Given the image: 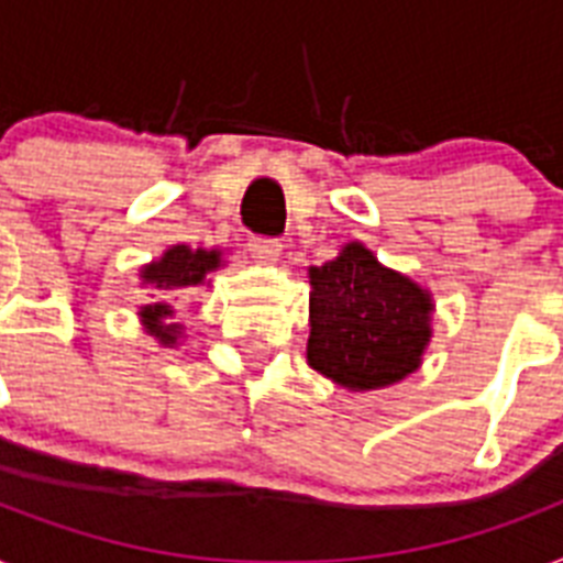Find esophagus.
<instances>
[{
	"mask_svg": "<svg viewBox=\"0 0 563 563\" xmlns=\"http://www.w3.org/2000/svg\"><path fill=\"white\" fill-rule=\"evenodd\" d=\"M249 251L260 263H274V260L280 257V240H274V236H251L249 240Z\"/></svg>",
	"mask_w": 563,
	"mask_h": 563,
	"instance_id": "34e87169",
	"label": "esophagus"
}]
</instances>
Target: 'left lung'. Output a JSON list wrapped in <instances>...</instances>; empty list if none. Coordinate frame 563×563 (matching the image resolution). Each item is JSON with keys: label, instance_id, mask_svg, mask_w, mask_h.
Returning a JSON list of instances; mask_svg holds the SVG:
<instances>
[{"label": "left lung", "instance_id": "8db88e82", "mask_svg": "<svg viewBox=\"0 0 563 563\" xmlns=\"http://www.w3.org/2000/svg\"><path fill=\"white\" fill-rule=\"evenodd\" d=\"M309 346L318 373L350 390L396 385L419 367L431 338V297L361 242L309 268Z\"/></svg>", "mask_w": 563, "mask_h": 563}]
</instances>
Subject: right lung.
<instances>
[{"instance_id": "obj_1", "label": "right lung", "mask_w": 563, "mask_h": 563, "mask_svg": "<svg viewBox=\"0 0 563 563\" xmlns=\"http://www.w3.org/2000/svg\"><path fill=\"white\" fill-rule=\"evenodd\" d=\"M219 266V251L205 249H187V245H173L162 260H155L153 266L144 268V283H153L155 289L176 291L190 289L205 280V274L213 272ZM173 309L167 303H153L141 309V318L147 323L150 335H155L162 344H176L178 327L176 323H164V318H170Z\"/></svg>"}]
</instances>
